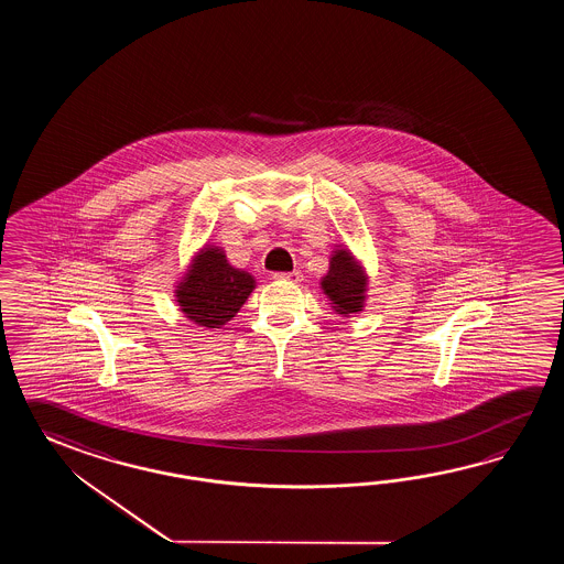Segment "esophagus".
<instances>
[{
    "label": "esophagus",
    "instance_id": "esophagus-1",
    "mask_svg": "<svg viewBox=\"0 0 564 564\" xmlns=\"http://www.w3.org/2000/svg\"><path fill=\"white\" fill-rule=\"evenodd\" d=\"M276 280H286V282H300L302 280V274H300L299 270H294V272H280V274H274Z\"/></svg>",
    "mask_w": 564,
    "mask_h": 564
}]
</instances>
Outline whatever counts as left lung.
I'll list each match as a JSON object with an SVG mask.
<instances>
[{
    "instance_id": "1",
    "label": "left lung",
    "mask_w": 564,
    "mask_h": 564,
    "mask_svg": "<svg viewBox=\"0 0 564 564\" xmlns=\"http://www.w3.org/2000/svg\"><path fill=\"white\" fill-rule=\"evenodd\" d=\"M369 276L359 260L345 246H336L330 253L328 272L321 278L326 299L336 314L352 316L365 308Z\"/></svg>"
}]
</instances>
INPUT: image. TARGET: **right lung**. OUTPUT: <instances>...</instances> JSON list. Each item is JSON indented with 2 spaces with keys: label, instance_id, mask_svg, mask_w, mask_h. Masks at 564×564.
Here are the masks:
<instances>
[{
  "label": "right lung",
  "instance_id": "1",
  "mask_svg": "<svg viewBox=\"0 0 564 564\" xmlns=\"http://www.w3.org/2000/svg\"><path fill=\"white\" fill-rule=\"evenodd\" d=\"M253 288L256 278L250 272L229 264L221 248L205 243L177 282L175 299L187 321L221 328L240 312Z\"/></svg>",
  "mask_w": 564,
  "mask_h": 564
}]
</instances>
